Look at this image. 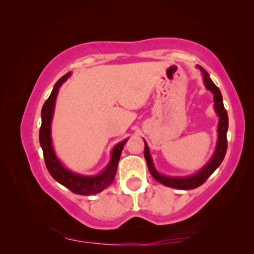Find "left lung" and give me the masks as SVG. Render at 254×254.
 <instances>
[{
	"mask_svg": "<svg viewBox=\"0 0 254 254\" xmlns=\"http://www.w3.org/2000/svg\"><path fill=\"white\" fill-rule=\"evenodd\" d=\"M197 68L203 74V80L206 89L213 94L214 96V110L215 113L218 117V124H217V141L216 147H215L214 153L209 161L196 174L190 176H185V177H171V176L162 175L156 169L153 165V160L151 154H150V150L147 142L144 141V158L147 161L148 168L150 174L152 177L157 180L158 183L165 185L167 187L176 188V189H183V190H188V189H194L199 187L203 185L206 179H207L210 175H212L215 170H216L223 161L225 157L226 149H227V140H226V133L227 128H229V118H227V112L224 109V104H223V97L221 91L218 89L216 85L213 83L210 79L208 72L206 71L203 67L197 65Z\"/></svg>",
	"mask_w": 254,
	"mask_h": 254,
	"instance_id": "1",
	"label": "left lung"
}]
</instances>
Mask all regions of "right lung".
I'll return each mask as SVG.
<instances>
[{
    "label": "right lung",
    "mask_w": 254,
    "mask_h": 254,
    "mask_svg": "<svg viewBox=\"0 0 254 254\" xmlns=\"http://www.w3.org/2000/svg\"><path fill=\"white\" fill-rule=\"evenodd\" d=\"M71 72H67L64 75L57 83L55 84L53 92H51L48 100L45 102L41 110V127L39 132V142L44 151V158L46 162V167L49 174L53 176L55 180L59 184L69 189L72 192L78 195H94L97 192L104 190L114 180L115 175L118 170V163L121 157V152L124 144L127 143V139L121 141L114 145L111 152L110 162L104 170L98 175L94 176H85L77 173H72L71 170L67 169L63 162L59 160L57 154L55 152L53 145V137H51V121H53L54 111L56 105V98L58 95V91Z\"/></svg>",
    "instance_id": "right-lung-1"
}]
</instances>
